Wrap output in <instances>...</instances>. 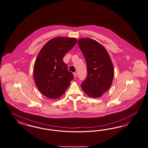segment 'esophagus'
<instances>
[{
	"label": "esophagus",
	"instance_id": "obj_1",
	"mask_svg": "<svg viewBox=\"0 0 148 148\" xmlns=\"http://www.w3.org/2000/svg\"><path fill=\"white\" fill-rule=\"evenodd\" d=\"M73 75H74V77L75 78L76 77V76H77V74H76V73H73Z\"/></svg>",
	"mask_w": 148,
	"mask_h": 148
}]
</instances>
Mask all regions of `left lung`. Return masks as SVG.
Returning <instances> with one entry per match:
<instances>
[{
	"instance_id": "1",
	"label": "left lung",
	"mask_w": 148,
	"mask_h": 148,
	"mask_svg": "<svg viewBox=\"0 0 148 148\" xmlns=\"http://www.w3.org/2000/svg\"><path fill=\"white\" fill-rule=\"evenodd\" d=\"M77 43L85 58L87 68V76L81 87L90 97L98 98L112 85L114 77L112 61L106 50L97 41L82 38Z\"/></svg>"
}]
</instances>
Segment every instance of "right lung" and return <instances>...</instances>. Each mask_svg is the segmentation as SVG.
<instances>
[{
    "label": "right lung",
    "instance_id": "right-lung-1",
    "mask_svg": "<svg viewBox=\"0 0 148 148\" xmlns=\"http://www.w3.org/2000/svg\"><path fill=\"white\" fill-rule=\"evenodd\" d=\"M74 38L55 37L43 47L34 67V78L37 88L50 99H57L64 93L74 79L63 58L76 43Z\"/></svg>",
    "mask_w": 148,
    "mask_h": 148
}]
</instances>
